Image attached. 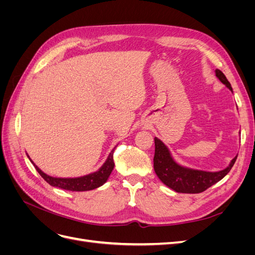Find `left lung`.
I'll use <instances>...</instances> for the list:
<instances>
[{
    "instance_id": "obj_1",
    "label": "left lung",
    "mask_w": 255,
    "mask_h": 255,
    "mask_svg": "<svg viewBox=\"0 0 255 255\" xmlns=\"http://www.w3.org/2000/svg\"><path fill=\"white\" fill-rule=\"evenodd\" d=\"M215 73L218 80L233 92L226 75L218 69H216ZM154 142H155V154H154L153 159L154 171L166 186L176 192H182V194H199V192L206 190L212 185L222 180L230 172L237 158V156H235L231 160L230 165L220 171L211 172L197 170V169L184 167L177 164L173 159L167 145L157 137L154 138Z\"/></svg>"
}]
</instances>
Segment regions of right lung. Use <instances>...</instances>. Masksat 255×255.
<instances>
[{"label":"right lung","instance_id":"right-lung-1","mask_svg":"<svg viewBox=\"0 0 255 255\" xmlns=\"http://www.w3.org/2000/svg\"><path fill=\"white\" fill-rule=\"evenodd\" d=\"M114 151L115 149H113V151L110 153L109 157H107L106 161L98 171L87 175H84V176H80V177H67V179H65V177H54V176L48 175L47 173L41 171L40 169L34 164V161L29 158L28 155L27 157L29 158L30 161H32V164L36 168L38 173H39L43 177L44 181H47L51 186L70 190V191H87V190H92L102 186V185L109 180V177L115 167Z\"/></svg>","mask_w":255,"mask_h":255}]
</instances>
